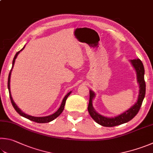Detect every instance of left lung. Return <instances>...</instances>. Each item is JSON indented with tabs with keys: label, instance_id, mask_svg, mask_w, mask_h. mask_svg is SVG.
Returning <instances> with one entry per match:
<instances>
[{
	"label": "left lung",
	"instance_id": "1",
	"mask_svg": "<svg viewBox=\"0 0 153 153\" xmlns=\"http://www.w3.org/2000/svg\"><path fill=\"white\" fill-rule=\"evenodd\" d=\"M132 67L135 69L137 73V82L139 84V94H138V100L136 103L130 107L128 110L122 113L121 114L114 117L108 118L100 114L93 107V100L95 98V93L92 90H90V102H89L88 110L90 115L97 123L103 126L112 127L118 125L123 124L131 120L134 116L137 114L138 111L142 105L143 101L145 96L146 84L144 82V68L143 64L139 59L130 60Z\"/></svg>",
	"mask_w": 153,
	"mask_h": 153
}]
</instances>
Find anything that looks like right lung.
Wrapping results in <instances>:
<instances>
[{"instance_id":"1","label":"right lung","mask_w":153,"mask_h":153,"mask_svg":"<svg viewBox=\"0 0 153 153\" xmlns=\"http://www.w3.org/2000/svg\"><path fill=\"white\" fill-rule=\"evenodd\" d=\"M25 45L23 47V48L20 51H18L15 54V57H14V59L13 61V65H12V68H11L10 71V73L9 75V77H8V89H9V96H10V101H11V103L13 104V106L15 108V110L16 111V112H18V114H19L21 116H23V117L26 118L27 119H29L30 120H32L33 122H35V123H49V122H51L52 120H55V118L57 117H58L62 112L63 111V109H64V106H65V102H66V100H67L68 97L69 96V94L71 93V91H69V93H68L66 94L65 96L63 98L62 102V104H61L60 107L59 109H58L56 112H55L54 114H53L51 115H49V116H43V117H35V116H30L27 114L24 113L23 111H21L20 108H19L16 104L15 103V102H14L13 99L12 98V96H11V93H10V75H11V71H12V69L13 68V66L15 65V59L16 57H17V55H19V53H20L22 50H23Z\"/></svg>"}]
</instances>
